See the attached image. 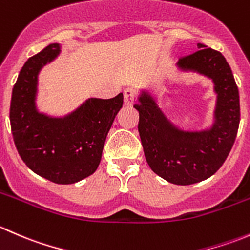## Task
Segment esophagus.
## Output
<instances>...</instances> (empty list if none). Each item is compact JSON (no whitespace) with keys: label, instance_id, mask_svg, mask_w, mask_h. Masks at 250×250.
I'll use <instances>...</instances> for the list:
<instances>
[{"label":"esophagus","instance_id":"1","mask_svg":"<svg viewBox=\"0 0 250 250\" xmlns=\"http://www.w3.org/2000/svg\"><path fill=\"white\" fill-rule=\"evenodd\" d=\"M135 100V90L133 88L128 87L125 89V103L127 106H132Z\"/></svg>","mask_w":250,"mask_h":250}]
</instances>
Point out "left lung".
I'll use <instances>...</instances> for the list:
<instances>
[{
    "instance_id": "1",
    "label": "left lung",
    "mask_w": 250,
    "mask_h": 250,
    "mask_svg": "<svg viewBox=\"0 0 250 250\" xmlns=\"http://www.w3.org/2000/svg\"><path fill=\"white\" fill-rule=\"evenodd\" d=\"M200 50L179 59L183 71H193L214 82L216 106L210 129L186 132L165 116L147 92L139 97V130L146 161L158 176L175 185H191L213 175L232 148L239 125L238 88L224 55L198 43Z\"/></svg>"
}]
</instances>
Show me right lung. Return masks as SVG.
Instances as JSON below:
<instances>
[{"mask_svg":"<svg viewBox=\"0 0 250 250\" xmlns=\"http://www.w3.org/2000/svg\"><path fill=\"white\" fill-rule=\"evenodd\" d=\"M59 52V44L52 43L27 59L12 92L9 120L25 165L47 180L66 185L97 170L107 133L123 105V94L111 99L90 98L62 118L39 112L37 76Z\"/></svg>","mask_w":250,"mask_h":250,"instance_id":"right-lung-1","label":"right lung"}]
</instances>
